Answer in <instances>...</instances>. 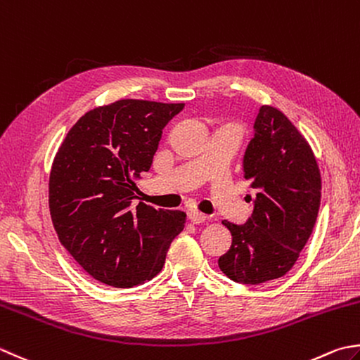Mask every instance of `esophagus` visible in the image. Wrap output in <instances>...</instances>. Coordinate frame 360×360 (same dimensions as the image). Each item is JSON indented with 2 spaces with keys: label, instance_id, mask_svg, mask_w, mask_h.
I'll return each mask as SVG.
<instances>
[{
  "label": "esophagus",
  "instance_id": "esophagus-1",
  "mask_svg": "<svg viewBox=\"0 0 360 360\" xmlns=\"http://www.w3.org/2000/svg\"><path fill=\"white\" fill-rule=\"evenodd\" d=\"M188 218H190V221H192L193 224H200V223L207 220V215L198 212V210H190Z\"/></svg>",
  "mask_w": 360,
  "mask_h": 360
}]
</instances>
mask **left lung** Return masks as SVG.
<instances>
[{
	"mask_svg": "<svg viewBox=\"0 0 360 360\" xmlns=\"http://www.w3.org/2000/svg\"><path fill=\"white\" fill-rule=\"evenodd\" d=\"M243 172L257 192L255 209L245 224L223 220L232 243L218 266L236 283L257 285L298 260L319 215L321 176L311 145L273 105L259 109Z\"/></svg>",
	"mask_w": 360,
	"mask_h": 360,
	"instance_id": "1",
	"label": "left lung"
}]
</instances>
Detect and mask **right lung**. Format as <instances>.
Here are the masks:
<instances>
[{
    "mask_svg": "<svg viewBox=\"0 0 360 360\" xmlns=\"http://www.w3.org/2000/svg\"><path fill=\"white\" fill-rule=\"evenodd\" d=\"M184 104L120 100L82 115L63 139L49 173L48 198L59 242L91 278L124 288L153 279L173 238L181 210L154 209L137 198L162 129Z\"/></svg>",
    "mask_w": 360,
    "mask_h": 360,
    "instance_id": "1",
    "label": "right lung"
}]
</instances>
